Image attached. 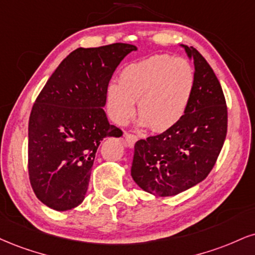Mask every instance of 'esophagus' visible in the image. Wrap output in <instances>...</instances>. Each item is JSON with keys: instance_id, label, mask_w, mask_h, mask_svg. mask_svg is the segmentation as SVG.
Returning <instances> with one entry per match:
<instances>
[{"instance_id": "esophagus-1", "label": "esophagus", "mask_w": 255, "mask_h": 255, "mask_svg": "<svg viewBox=\"0 0 255 255\" xmlns=\"http://www.w3.org/2000/svg\"><path fill=\"white\" fill-rule=\"evenodd\" d=\"M125 139H126V142H127V145L129 147H133L135 145L136 140H137V136L134 135V134H129V133H125Z\"/></svg>"}]
</instances>
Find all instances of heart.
Masks as SVG:
<instances>
[{
  "instance_id": "b5f03b06",
  "label": "heart",
  "mask_w": 255,
  "mask_h": 255,
  "mask_svg": "<svg viewBox=\"0 0 255 255\" xmlns=\"http://www.w3.org/2000/svg\"><path fill=\"white\" fill-rule=\"evenodd\" d=\"M195 72L184 58L157 54L129 64L119 83H110L107 102L112 118L124 125L137 112L154 131L166 130L183 118L191 100Z\"/></svg>"
}]
</instances>
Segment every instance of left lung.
<instances>
[{
	"label": "left lung",
	"mask_w": 255,
	"mask_h": 255,
	"mask_svg": "<svg viewBox=\"0 0 255 255\" xmlns=\"http://www.w3.org/2000/svg\"><path fill=\"white\" fill-rule=\"evenodd\" d=\"M184 47L195 65V85L183 118L164 133L134 146L131 177L154 196H174L207 178L227 135L222 88L208 61L192 46Z\"/></svg>",
	"instance_id": "8db88e82"
}]
</instances>
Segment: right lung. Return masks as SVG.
<instances>
[{"instance_id": "add662e5", "label": "right lung", "mask_w": 255, "mask_h": 255, "mask_svg": "<svg viewBox=\"0 0 255 255\" xmlns=\"http://www.w3.org/2000/svg\"><path fill=\"white\" fill-rule=\"evenodd\" d=\"M133 51L136 46L121 42L79 47L36 97L28 122V173L36 197L51 209L82 203L101 141L122 135L103 107L113 73Z\"/></svg>"}]
</instances>
